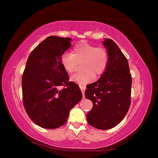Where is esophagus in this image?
I'll return each instance as SVG.
<instances>
[{
	"label": "esophagus",
	"mask_w": 158,
	"mask_h": 158,
	"mask_svg": "<svg viewBox=\"0 0 158 158\" xmlns=\"http://www.w3.org/2000/svg\"><path fill=\"white\" fill-rule=\"evenodd\" d=\"M79 88L81 90V92H82V94H83V98H85V95H84V92H85V86L84 85H79Z\"/></svg>",
	"instance_id": "esophagus-1"
}]
</instances>
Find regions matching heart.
Masks as SVG:
<instances>
[{"instance_id":"heart-1","label":"heart","mask_w":158,"mask_h":158,"mask_svg":"<svg viewBox=\"0 0 158 158\" xmlns=\"http://www.w3.org/2000/svg\"><path fill=\"white\" fill-rule=\"evenodd\" d=\"M109 62V55L106 49L97 47L85 42H80L73 47L71 53H63L60 63L65 70L69 74L73 73L81 64L83 71L74 74L71 81L84 85L92 81L96 76L102 74Z\"/></svg>"}]
</instances>
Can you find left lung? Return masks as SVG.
<instances>
[{"mask_svg": "<svg viewBox=\"0 0 158 158\" xmlns=\"http://www.w3.org/2000/svg\"><path fill=\"white\" fill-rule=\"evenodd\" d=\"M102 44L109 62L100 78L86 86L85 97L93 104L86 118L91 126L109 130L123 119L130 108L132 76L127 58L118 45L109 38Z\"/></svg>", "mask_w": 158, "mask_h": 158, "instance_id": "obj_1", "label": "left lung"}]
</instances>
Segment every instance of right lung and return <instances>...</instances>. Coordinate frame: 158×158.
Here are the masks:
<instances>
[{"label": "right lung", "instance_id": "obj_1", "mask_svg": "<svg viewBox=\"0 0 158 158\" xmlns=\"http://www.w3.org/2000/svg\"><path fill=\"white\" fill-rule=\"evenodd\" d=\"M71 41L69 37H47L28 56L22 76L26 113L35 123L46 129L65 124L69 111L82 98L79 86L68 81V74L60 63ZM60 85L66 87L60 90Z\"/></svg>", "mask_w": 158, "mask_h": 158}]
</instances>
